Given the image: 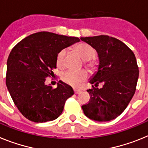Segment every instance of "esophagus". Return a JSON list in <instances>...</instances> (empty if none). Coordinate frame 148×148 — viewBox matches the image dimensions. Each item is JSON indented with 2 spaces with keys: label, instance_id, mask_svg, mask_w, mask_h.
I'll return each instance as SVG.
<instances>
[{
  "label": "esophagus",
  "instance_id": "obj_1",
  "mask_svg": "<svg viewBox=\"0 0 148 148\" xmlns=\"http://www.w3.org/2000/svg\"><path fill=\"white\" fill-rule=\"evenodd\" d=\"M74 93H75V94H79V92H81V90L77 89V88H74Z\"/></svg>",
  "mask_w": 148,
  "mask_h": 148
}]
</instances>
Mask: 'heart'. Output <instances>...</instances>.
<instances>
[{"mask_svg": "<svg viewBox=\"0 0 148 148\" xmlns=\"http://www.w3.org/2000/svg\"><path fill=\"white\" fill-rule=\"evenodd\" d=\"M76 51L80 55L81 58L86 61V65L91 69H95L96 63L93 59L96 56L95 49L86 43H80L75 47ZM67 53L66 49H62L58 53L56 56V64L60 68L64 66L65 64V57ZM88 77V73L86 71H75L69 70L62 74V79L68 84L73 86H78L85 81Z\"/></svg>", "mask_w": 148, "mask_h": 148, "instance_id": "obj_1", "label": "heart"}]
</instances>
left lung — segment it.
I'll list each match as a JSON object with an SVG mask.
<instances>
[{
  "label": "left lung",
  "mask_w": 148,
  "mask_h": 148,
  "mask_svg": "<svg viewBox=\"0 0 148 148\" xmlns=\"http://www.w3.org/2000/svg\"><path fill=\"white\" fill-rule=\"evenodd\" d=\"M98 55L97 71L90 78L93 88L88 103L82 106L85 115L97 121H109L124 111L136 92L138 68L134 53L124 42L108 36L82 37ZM102 83V88H97Z\"/></svg>",
  "instance_id": "left-lung-1"
}]
</instances>
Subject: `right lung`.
Returning <instances> with one entry per match:
<instances>
[{
  "mask_svg": "<svg viewBox=\"0 0 148 148\" xmlns=\"http://www.w3.org/2000/svg\"><path fill=\"white\" fill-rule=\"evenodd\" d=\"M79 42L77 37L38 32L12 48L6 62V87L15 105L28 120L43 123L62 114L66 100L74 95L72 87L60 81L53 88L45 83L56 69L58 53Z\"/></svg>",
  "mask_w": 148,
  "mask_h": 148,
  "instance_id": "1",
  "label": "right lung"
}]
</instances>
